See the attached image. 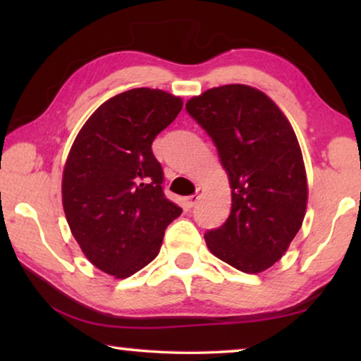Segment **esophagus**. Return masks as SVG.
<instances>
[{
	"label": "esophagus",
	"instance_id": "1",
	"mask_svg": "<svg viewBox=\"0 0 361 361\" xmlns=\"http://www.w3.org/2000/svg\"><path fill=\"white\" fill-rule=\"evenodd\" d=\"M202 191H204V189L199 186V188H197V192L192 194V195H189V197H186V199H185V205L188 207V209H192V207L199 202L200 194H202Z\"/></svg>",
	"mask_w": 361,
	"mask_h": 361
}]
</instances>
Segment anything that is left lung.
Segmentation results:
<instances>
[{"instance_id": "left-lung-1", "label": "left lung", "mask_w": 361, "mask_h": 361, "mask_svg": "<svg viewBox=\"0 0 361 361\" xmlns=\"http://www.w3.org/2000/svg\"><path fill=\"white\" fill-rule=\"evenodd\" d=\"M186 111L215 143L231 185V213L205 232L207 247L242 272L266 271L301 229L307 205L295 130L266 94L243 84L192 97Z\"/></svg>"}]
</instances>
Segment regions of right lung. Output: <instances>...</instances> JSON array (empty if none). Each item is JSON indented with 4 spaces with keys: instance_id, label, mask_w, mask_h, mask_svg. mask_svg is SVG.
<instances>
[{
    "instance_id": "obj_1",
    "label": "right lung",
    "mask_w": 361,
    "mask_h": 361,
    "mask_svg": "<svg viewBox=\"0 0 361 361\" xmlns=\"http://www.w3.org/2000/svg\"><path fill=\"white\" fill-rule=\"evenodd\" d=\"M183 100L138 87L95 109L66 159V221L95 267L126 279L156 258L181 209L164 194L162 166L151 145L181 111Z\"/></svg>"
}]
</instances>
